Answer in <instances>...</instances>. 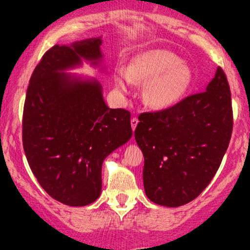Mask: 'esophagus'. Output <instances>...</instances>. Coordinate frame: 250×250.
Returning a JSON list of instances; mask_svg holds the SVG:
<instances>
[{"instance_id":"esophagus-1","label":"esophagus","mask_w":250,"mask_h":250,"mask_svg":"<svg viewBox=\"0 0 250 250\" xmlns=\"http://www.w3.org/2000/svg\"><path fill=\"white\" fill-rule=\"evenodd\" d=\"M130 125H131V128H133V130H135L137 127V125H139V120H137V117H133V119L130 120Z\"/></svg>"}]
</instances>
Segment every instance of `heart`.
<instances>
[{"label": "heart", "instance_id": "obj_1", "mask_svg": "<svg viewBox=\"0 0 250 250\" xmlns=\"http://www.w3.org/2000/svg\"><path fill=\"white\" fill-rule=\"evenodd\" d=\"M134 83H146L143 100L157 110L173 108L185 100L193 84V71L176 54L150 49L131 59L127 69H117L115 85L128 93Z\"/></svg>", "mask_w": 250, "mask_h": 250}]
</instances>
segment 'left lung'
Masks as SVG:
<instances>
[{"label": "left lung", "mask_w": 250, "mask_h": 250, "mask_svg": "<svg viewBox=\"0 0 250 250\" xmlns=\"http://www.w3.org/2000/svg\"><path fill=\"white\" fill-rule=\"evenodd\" d=\"M139 120L135 140L145 156L147 197L165 207L190 202L210 183L230 141L233 109L225 73L219 67L206 91Z\"/></svg>", "instance_id": "8db88e82"}]
</instances>
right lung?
I'll return each mask as SVG.
<instances>
[{
	"label": "right lung",
	"instance_id": "obj_1",
	"mask_svg": "<svg viewBox=\"0 0 250 250\" xmlns=\"http://www.w3.org/2000/svg\"><path fill=\"white\" fill-rule=\"evenodd\" d=\"M101 44V37H91L54 45L36 65L25 95L28 163L41 187L71 207L99 199L103 161L133 135L130 113L105 104L101 83L65 71L83 61L104 71Z\"/></svg>",
	"mask_w": 250,
	"mask_h": 250
}]
</instances>
